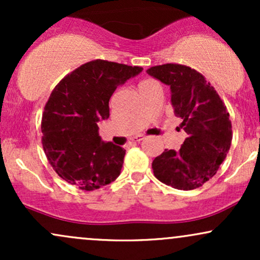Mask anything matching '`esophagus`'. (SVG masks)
<instances>
[{"instance_id": "1", "label": "esophagus", "mask_w": 260, "mask_h": 260, "mask_svg": "<svg viewBox=\"0 0 260 260\" xmlns=\"http://www.w3.org/2000/svg\"><path fill=\"white\" fill-rule=\"evenodd\" d=\"M144 138H145V137L143 136V134H139V136L134 137V138H133V142H140V140H143Z\"/></svg>"}]
</instances>
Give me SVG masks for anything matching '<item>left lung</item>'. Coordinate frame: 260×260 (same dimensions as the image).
I'll use <instances>...</instances> for the list:
<instances>
[{
  "mask_svg": "<svg viewBox=\"0 0 260 260\" xmlns=\"http://www.w3.org/2000/svg\"><path fill=\"white\" fill-rule=\"evenodd\" d=\"M171 89L175 115L188 138L178 151L168 150L153 161L154 176L177 189L190 190L210 180L225 160L232 127L225 104L201 73L177 63L154 66L147 71Z\"/></svg>",
  "mask_w": 260,
  "mask_h": 260,
  "instance_id": "left-lung-1",
  "label": "left lung"
}]
</instances>
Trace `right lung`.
<instances>
[{
  "instance_id": "obj_1",
  "label": "right lung",
  "mask_w": 260,
  "mask_h": 260,
  "mask_svg": "<svg viewBox=\"0 0 260 260\" xmlns=\"http://www.w3.org/2000/svg\"><path fill=\"white\" fill-rule=\"evenodd\" d=\"M142 71L138 66L94 59L55 86L43 113L41 142L50 165L67 183L94 190L120 176L126 150L103 142L98 123L109 118L116 88Z\"/></svg>"
}]
</instances>
